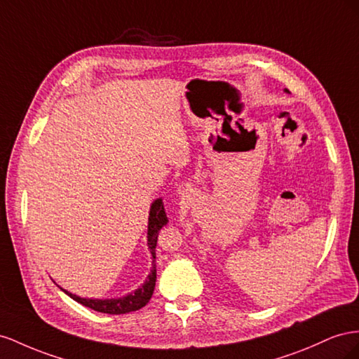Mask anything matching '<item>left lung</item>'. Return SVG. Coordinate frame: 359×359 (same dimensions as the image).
<instances>
[{"instance_id": "1", "label": "left lung", "mask_w": 359, "mask_h": 359, "mask_svg": "<svg viewBox=\"0 0 359 359\" xmlns=\"http://www.w3.org/2000/svg\"><path fill=\"white\" fill-rule=\"evenodd\" d=\"M285 91H289V90H287V88H285Z\"/></svg>"}]
</instances>
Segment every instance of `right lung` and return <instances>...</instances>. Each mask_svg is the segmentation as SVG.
<instances>
[{"mask_svg": "<svg viewBox=\"0 0 359 359\" xmlns=\"http://www.w3.org/2000/svg\"><path fill=\"white\" fill-rule=\"evenodd\" d=\"M168 222L165 209H163L162 198H158L151 203L150 213H149V229H147V245L151 254V271L147 275V280L144 284L138 287L134 293H129L123 298H114V299H87V298H79V296L70 293L65 289L63 290L72 299L83 304L88 309L99 311V313H107V314H126L130 311H137L144 306L153 294L155 290V283H156V242H158V234L159 230Z\"/></svg>", "mask_w": 359, "mask_h": 359, "instance_id": "obj_1", "label": "right lung"}]
</instances>
